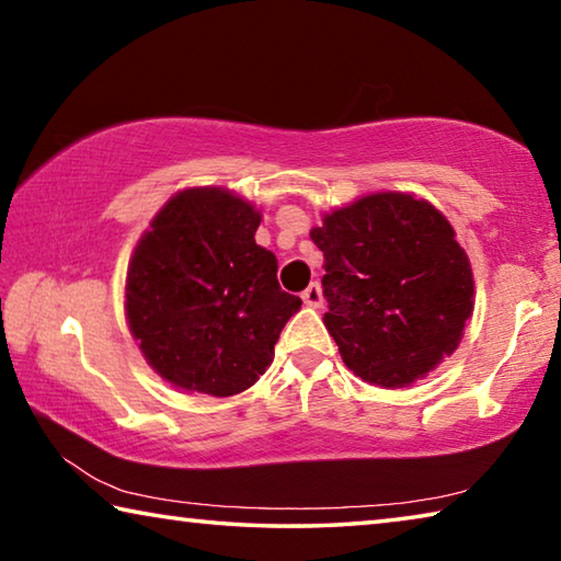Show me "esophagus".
Instances as JSON below:
<instances>
[{"label": "esophagus", "mask_w": 561, "mask_h": 561, "mask_svg": "<svg viewBox=\"0 0 561 561\" xmlns=\"http://www.w3.org/2000/svg\"><path fill=\"white\" fill-rule=\"evenodd\" d=\"M301 301L309 304V307H321V301H324V294H321V284L311 282L309 287L301 291Z\"/></svg>", "instance_id": "esophagus-1"}]
</instances>
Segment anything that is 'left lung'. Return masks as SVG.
<instances>
[{
	"label": "left lung",
	"instance_id": "8db88e82",
	"mask_svg": "<svg viewBox=\"0 0 561 561\" xmlns=\"http://www.w3.org/2000/svg\"><path fill=\"white\" fill-rule=\"evenodd\" d=\"M324 324L358 378L403 388L450 356L472 314V270L450 222L403 193L366 195L311 230Z\"/></svg>",
	"mask_w": 561,
	"mask_h": 561
}]
</instances>
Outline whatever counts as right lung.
Returning a JSON list of instances; mask_svg holds the SVG:
<instances>
[{"label":"right lung","instance_id":"right-lung-1","mask_svg":"<svg viewBox=\"0 0 561 561\" xmlns=\"http://www.w3.org/2000/svg\"><path fill=\"white\" fill-rule=\"evenodd\" d=\"M260 213L222 187L178 193L128 264L126 314L148 364L185 391L234 396L257 383L301 299L254 242Z\"/></svg>","mask_w":561,"mask_h":561}]
</instances>
